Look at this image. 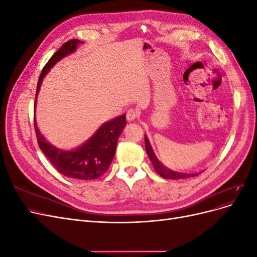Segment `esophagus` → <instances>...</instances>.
<instances>
[{"instance_id":"esophagus-1","label":"esophagus","mask_w":257,"mask_h":257,"mask_svg":"<svg viewBox=\"0 0 257 257\" xmlns=\"http://www.w3.org/2000/svg\"><path fill=\"white\" fill-rule=\"evenodd\" d=\"M139 111L136 109V108H130V109L126 111V119L128 121H134L135 119L138 118Z\"/></svg>"}]
</instances>
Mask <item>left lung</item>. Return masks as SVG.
Segmentation results:
<instances>
[{"label":"left lung","instance_id":"1","mask_svg":"<svg viewBox=\"0 0 257 257\" xmlns=\"http://www.w3.org/2000/svg\"><path fill=\"white\" fill-rule=\"evenodd\" d=\"M145 146H146V152L148 154V157H149L150 161L152 162V165L155 169V172H157L161 177L165 178V179H184V178H189V177H195L198 174L197 173H194V174H186V173H179V172H175V170H172L167 168L166 166H164L162 164V163L159 161V159L157 158V155H155L152 147L150 145L149 139L145 135Z\"/></svg>","mask_w":257,"mask_h":257}]
</instances>
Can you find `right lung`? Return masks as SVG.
Instances as JSON below:
<instances>
[{"mask_svg": "<svg viewBox=\"0 0 257 257\" xmlns=\"http://www.w3.org/2000/svg\"><path fill=\"white\" fill-rule=\"evenodd\" d=\"M82 43L83 42L78 40H71L64 43L50 58L48 63L44 66L37 82L34 108L36 107V98L44 77L47 75L54 64L68 54L73 53L77 49V46ZM125 124V114L116 116V118L107 121L103 125H100L93 136H91L80 147L67 151L58 149L46 141V138L41 134L40 130L37 127L34 114L35 133L41 150L59 173L68 178L79 179V180H93V179L99 178L107 172L114 157L116 142H118V138Z\"/></svg>", "mask_w": 257, "mask_h": 257, "instance_id": "right-lung-1", "label": "right lung"}]
</instances>
